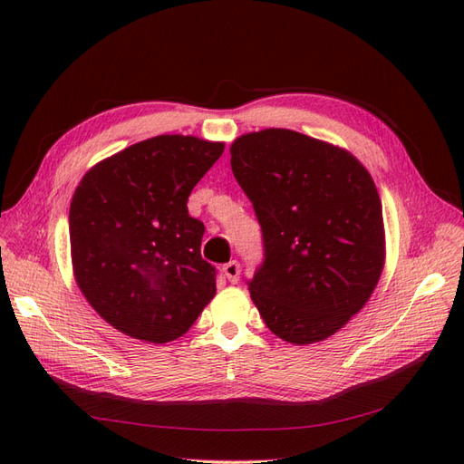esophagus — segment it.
Segmentation results:
<instances>
[{
    "mask_svg": "<svg viewBox=\"0 0 464 464\" xmlns=\"http://www.w3.org/2000/svg\"><path fill=\"white\" fill-rule=\"evenodd\" d=\"M222 271H224V275H227V278L230 280L232 285H236L237 280H240V265H237L236 261H230V263L224 265Z\"/></svg>",
    "mask_w": 464,
    "mask_h": 464,
    "instance_id": "1",
    "label": "esophagus"
}]
</instances>
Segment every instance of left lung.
Returning <instances> with one entry per match:
<instances>
[{"instance_id":"left-lung-1","label":"left lung","mask_w":464,"mask_h":464,"mask_svg":"<svg viewBox=\"0 0 464 464\" xmlns=\"http://www.w3.org/2000/svg\"><path fill=\"white\" fill-rule=\"evenodd\" d=\"M230 157L263 232L265 261L247 283L259 315L286 343L329 339L366 305L385 265L370 172L346 149L280 128L237 137Z\"/></svg>"}]
</instances>
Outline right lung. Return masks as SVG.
Segmentation results:
<instances>
[{
    "label": "right lung",
    "mask_w": 464,
    "mask_h": 464,
    "mask_svg": "<svg viewBox=\"0 0 464 464\" xmlns=\"http://www.w3.org/2000/svg\"><path fill=\"white\" fill-rule=\"evenodd\" d=\"M222 150L193 135H157L79 181L69 207L75 283L123 334L170 343L215 298L217 269L201 257L205 227L188 198Z\"/></svg>",
    "instance_id": "1"
}]
</instances>
